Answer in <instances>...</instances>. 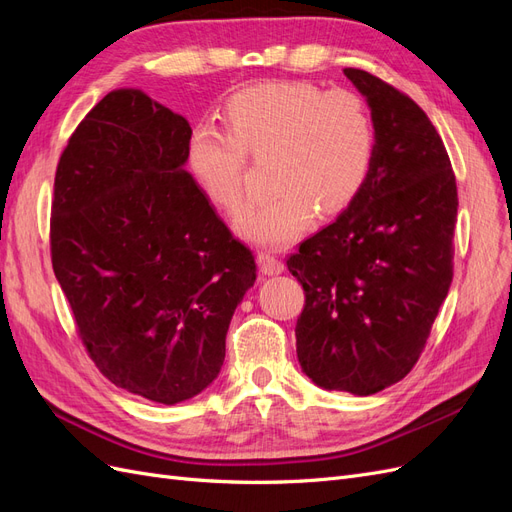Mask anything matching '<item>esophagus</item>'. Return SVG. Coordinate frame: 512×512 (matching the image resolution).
<instances>
[{
  "mask_svg": "<svg viewBox=\"0 0 512 512\" xmlns=\"http://www.w3.org/2000/svg\"><path fill=\"white\" fill-rule=\"evenodd\" d=\"M258 265H260V271L265 273V275H277V273H282L286 269L284 260L269 254V252H260L258 254Z\"/></svg>",
  "mask_w": 512,
  "mask_h": 512,
  "instance_id": "esophagus-1",
  "label": "esophagus"
}]
</instances>
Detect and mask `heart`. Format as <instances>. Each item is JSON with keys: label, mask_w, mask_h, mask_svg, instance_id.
I'll list each match as a JSON object with an SVG mask.
<instances>
[{"label": "heart", "mask_w": 512, "mask_h": 512, "mask_svg": "<svg viewBox=\"0 0 512 512\" xmlns=\"http://www.w3.org/2000/svg\"><path fill=\"white\" fill-rule=\"evenodd\" d=\"M224 132L200 126L188 143V166L209 203L228 215L247 207L250 158L269 164L273 196L239 222L247 239L284 247L314 215L344 211L365 185L376 156V121L363 96L324 91L303 81L245 87L222 106Z\"/></svg>", "instance_id": "1"}]
</instances>
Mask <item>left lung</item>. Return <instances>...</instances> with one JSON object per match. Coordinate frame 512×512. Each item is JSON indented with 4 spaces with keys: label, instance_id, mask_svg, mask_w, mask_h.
I'll use <instances>...</instances> for the list:
<instances>
[{
    "label": "left lung",
    "instance_id": "8db88e82",
    "mask_svg": "<svg viewBox=\"0 0 512 512\" xmlns=\"http://www.w3.org/2000/svg\"><path fill=\"white\" fill-rule=\"evenodd\" d=\"M344 74L376 121V156L339 218L286 265L305 290L297 356L327 391L374 395L410 374L453 282L457 183L433 123L365 70Z\"/></svg>",
    "mask_w": 512,
    "mask_h": 512
}]
</instances>
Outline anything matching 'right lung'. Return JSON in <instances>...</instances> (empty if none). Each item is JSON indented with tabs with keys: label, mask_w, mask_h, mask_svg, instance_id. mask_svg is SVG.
<instances>
[{
	"label": "right lung",
	"mask_w": 512,
	"mask_h": 512,
	"mask_svg": "<svg viewBox=\"0 0 512 512\" xmlns=\"http://www.w3.org/2000/svg\"><path fill=\"white\" fill-rule=\"evenodd\" d=\"M190 123L141 89L106 94L61 153L51 260L91 361L173 406L218 378L256 262L185 170Z\"/></svg>",
	"instance_id": "obj_1"
}]
</instances>
